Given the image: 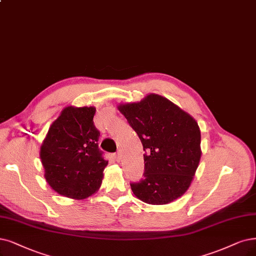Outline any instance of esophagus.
Masks as SVG:
<instances>
[{
	"label": "esophagus",
	"mask_w": 256,
	"mask_h": 256,
	"mask_svg": "<svg viewBox=\"0 0 256 256\" xmlns=\"http://www.w3.org/2000/svg\"><path fill=\"white\" fill-rule=\"evenodd\" d=\"M115 159L117 160L118 162H121V154H120V152H118V153L115 155Z\"/></svg>",
	"instance_id": "1"
}]
</instances>
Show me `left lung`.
<instances>
[{
	"instance_id": "left-lung-1",
	"label": "left lung",
	"mask_w": 256,
	"mask_h": 256,
	"mask_svg": "<svg viewBox=\"0 0 256 256\" xmlns=\"http://www.w3.org/2000/svg\"><path fill=\"white\" fill-rule=\"evenodd\" d=\"M118 110L146 152L144 178L130 184L135 196L150 204H168L182 197L190 188L202 157L196 120L157 94H148L138 102L120 103Z\"/></svg>"
}]
</instances>
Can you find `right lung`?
<instances>
[{
  "instance_id": "1",
  "label": "right lung",
  "mask_w": 256,
  "mask_h": 256,
  "mask_svg": "<svg viewBox=\"0 0 256 256\" xmlns=\"http://www.w3.org/2000/svg\"><path fill=\"white\" fill-rule=\"evenodd\" d=\"M94 112V106H66L52 123L40 148L47 184L72 200H85L96 193L108 164L98 146Z\"/></svg>"
}]
</instances>
